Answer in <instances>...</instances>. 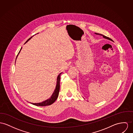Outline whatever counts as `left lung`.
<instances>
[{
    "label": "left lung",
    "instance_id": "obj_1",
    "mask_svg": "<svg viewBox=\"0 0 133 133\" xmlns=\"http://www.w3.org/2000/svg\"><path fill=\"white\" fill-rule=\"evenodd\" d=\"M95 34H97V35H101V36H102L104 38H106V39H108V40H110V41H113L112 40L111 38H109V37H107V36H105V35H103V34H99V33H95Z\"/></svg>",
    "mask_w": 133,
    "mask_h": 133
}]
</instances>
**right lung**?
<instances>
[{"label": "right lung", "mask_w": 133, "mask_h": 133, "mask_svg": "<svg viewBox=\"0 0 133 133\" xmlns=\"http://www.w3.org/2000/svg\"><path fill=\"white\" fill-rule=\"evenodd\" d=\"M37 34H38V33H37ZM32 37H31L30 38H29V39L26 41V42L25 43V44L26 42H27L28 41H29ZM22 48H21L20 51L19 52V53H18V55H17V56L16 59H17V57H18V55H19V53L20 52L21 50H22ZM15 63H16V62H15ZM62 73V72L60 73L58 75V77H57V83H56V86L55 90H54V92L52 93L51 97L49 99H47V100H45V101H43V102H42L37 103H32L33 105H36V106H45L50 105L52 104V103H54L55 102V101H56V100H57V99L58 98V96H59V91H60V76H61V74Z\"/></svg>", "instance_id": "1"}]
</instances>
